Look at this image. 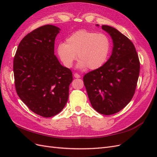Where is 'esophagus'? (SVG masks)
<instances>
[{"label":"esophagus","instance_id":"obj_1","mask_svg":"<svg viewBox=\"0 0 157 157\" xmlns=\"http://www.w3.org/2000/svg\"><path fill=\"white\" fill-rule=\"evenodd\" d=\"M74 77H75V78H80V75H78V74H77V73H75V74H74Z\"/></svg>","mask_w":157,"mask_h":157}]
</instances>
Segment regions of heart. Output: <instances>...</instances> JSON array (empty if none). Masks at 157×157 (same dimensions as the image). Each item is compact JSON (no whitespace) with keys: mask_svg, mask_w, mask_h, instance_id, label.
Listing matches in <instances>:
<instances>
[{"mask_svg":"<svg viewBox=\"0 0 157 157\" xmlns=\"http://www.w3.org/2000/svg\"><path fill=\"white\" fill-rule=\"evenodd\" d=\"M111 40L102 33L79 30L71 34L65 43L58 47V54L66 67L71 68L74 61L80 60L78 67L91 70L99 69L105 63L111 51Z\"/></svg>","mask_w":157,"mask_h":157,"instance_id":"heart-1","label":"heart"}]
</instances>
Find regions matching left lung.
<instances>
[{
  "label": "left lung",
  "instance_id": "1",
  "mask_svg": "<svg viewBox=\"0 0 157 157\" xmlns=\"http://www.w3.org/2000/svg\"><path fill=\"white\" fill-rule=\"evenodd\" d=\"M102 29L112 38V54L101 67L85 75L83 81L92 107L102 115H111L124 108L134 96L140 63L128 37L110 26L102 25Z\"/></svg>",
  "mask_w": 157,
  "mask_h": 157
}]
</instances>
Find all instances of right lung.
I'll return each instance as SVG.
<instances>
[{
    "label": "right lung",
    "mask_w": 157,
    "mask_h": 157,
    "mask_svg": "<svg viewBox=\"0 0 157 157\" xmlns=\"http://www.w3.org/2000/svg\"><path fill=\"white\" fill-rule=\"evenodd\" d=\"M60 29L46 25L21 40L13 58L16 92L31 111L51 117L64 108L73 81L71 71L54 55V43Z\"/></svg>",
    "instance_id": "add662e5"
}]
</instances>
